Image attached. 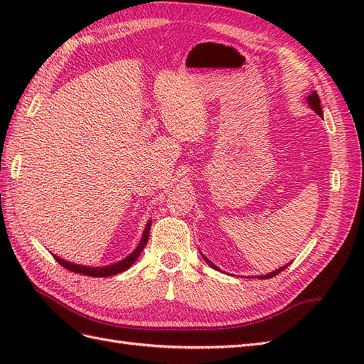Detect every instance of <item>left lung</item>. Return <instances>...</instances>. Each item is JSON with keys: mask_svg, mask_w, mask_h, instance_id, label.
<instances>
[{"mask_svg": "<svg viewBox=\"0 0 364 364\" xmlns=\"http://www.w3.org/2000/svg\"><path fill=\"white\" fill-rule=\"evenodd\" d=\"M306 102H308V106H310L313 111L318 115V117H322L323 118V112H322V106H321V98H318V95H317V92L316 91H313L310 95L306 97ZM203 257V255H202ZM203 259L209 264V266H211L213 269H215V270H218V267L217 266H214V264L209 261L206 257H203ZM290 264V262H289ZM287 264V266H289ZM287 266H282V267H279V269H277V270H273V272H270V273H267V274H259L258 278H261V279H269V278H273V277H277L278 273H281L285 267Z\"/></svg>", "mask_w": 364, "mask_h": 364, "instance_id": "left-lung-1", "label": "left lung"}]
</instances>
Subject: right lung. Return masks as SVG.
I'll return each mask as SVG.
<instances>
[{
  "mask_svg": "<svg viewBox=\"0 0 364 364\" xmlns=\"http://www.w3.org/2000/svg\"><path fill=\"white\" fill-rule=\"evenodd\" d=\"M150 225H151V220H149L147 225H146V229L144 232H142V237H141V241L139 245L136 246V249L129 253V255L126 258H123L118 262H114V264H109V266H102V267H91V266H82V264H75V262H71V261H67V259H62L58 255H53L54 259H56L60 266H63L67 270L70 272H74V273H80V274H86V277H94V278H106V277H112V274H118L121 272L127 270L132 264H134L136 261V258L141 255L142 249L146 247L147 241H149V232H150Z\"/></svg>",
  "mask_w": 364,
  "mask_h": 364,
  "instance_id": "obj_1",
  "label": "right lung"
}]
</instances>
